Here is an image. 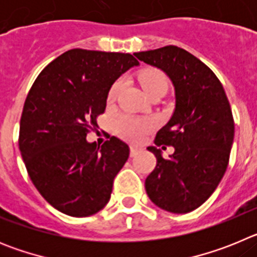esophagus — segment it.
Masks as SVG:
<instances>
[{
	"mask_svg": "<svg viewBox=\"0 0 257 257\" xmlns=\"http://www.w3.org/2000/svg\"><path fill=\"white\" fill-rule=\"evenodd\" d=\"M138 153H139V148H136V147H130V156L131 157H135Z\"/></svg>",
	"mask_w": 257,
	"mask_h": 257,
	"instance_id": "obj_1",
	"label": "esophagus"
}]
</instances>
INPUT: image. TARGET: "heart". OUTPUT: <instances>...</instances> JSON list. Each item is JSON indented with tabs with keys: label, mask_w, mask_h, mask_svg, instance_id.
<instances>
[{
	"label": "heart",
	"mask_w": 257,
	"mask_h": 257,
	"mask_svg": "<svg viewBox=\"0 0 257 257\" xmlns=\"http://www.w3.org/2000/svg\"><path fill=\"white\" fill-rule=\"evenodd\" d=\"M139 81L142 83L143 88L148 95L153 94L158 90H167V78L165 74L158 69H145L139 74ZM123 79L118 78L108 91L106 100L108 103H112L117 99L118 94L123 87ZM114 131L122 139L128 140V142H140L144 138L145 134H148L156 127V123L148 118H138L130 114H119L115 117Z\"/></svg>",
	"instance_id": "heart-1"
}]
</instances>
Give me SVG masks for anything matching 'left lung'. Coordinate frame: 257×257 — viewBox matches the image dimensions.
Wrapping results in <instances>:
<instances>
[{"label":"left lung","mask_w":257,"mask_h":257,"mask_svg":"<svg viewBox=\"0 0 257 257\" xmlns=\"http://www.w3.org/2000/svg\"><path fill=\"white\" fill-rule=\"evenodd\" d=\"M134 55L170 77L176 103L154 139L157 147L172 145L175 152L165 160L161 149L148 147L157 165L145 190L162 210L190 212L210 198L228 167L234 139L230 104L215 73L187 50L170 45Z\"/></svg>","instance_id":"1"}]
</instances>
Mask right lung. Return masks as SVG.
Listing matches in <instances>:
<instances>
[{"label":"right lung","mask_w":257,"mask_h":257,"mask_svg":"<svg viewBox=\"0 0 257 257\" xmlns=\"http://www.w3.org/2000/svg\"><path fill=\"white\" fill-rule=\"evenodd\" d=\"M139 65L131 54L73 49L45 68L27 95L19 149L32 183L52 207L86 217L108 203L130 149L115 136L101 147L86 136L97 126L115 79Z\"/></svg>","instance_id":"1"}]
</instances>
